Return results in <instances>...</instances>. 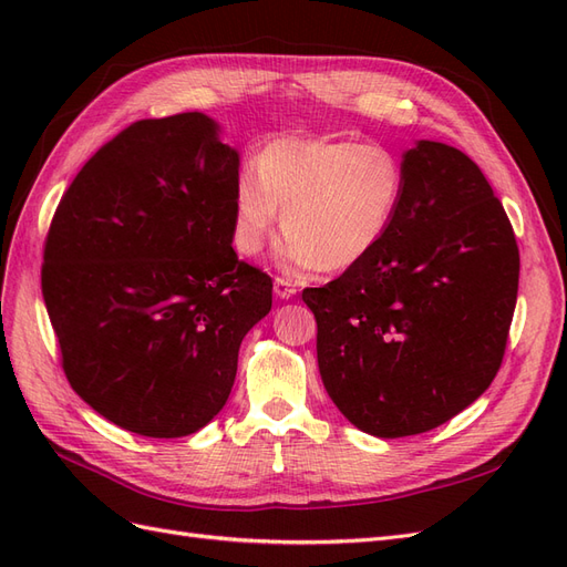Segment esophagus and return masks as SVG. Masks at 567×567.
<instances>
[{"label": "esophagus", "instance_id": "34e87169", "mask_svg": "<svg viewBox=\"0 0 567 567\" xmlns=\"http://www.w3.org/2000/svg\"><path fill=\"white\" fill-rule=\"evenodd\" d=\"M274 296H277L279 300H290L296 296V286L284 277H277L274 279Z\"/></svg>", "mask_w": 567, "mask_h": 567}]
</instances>
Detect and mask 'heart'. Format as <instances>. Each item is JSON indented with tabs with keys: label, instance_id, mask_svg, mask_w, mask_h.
Segmentation results:
<instances>
[{
	"label": "heart",
	"instance_id": "obj_1",
	"mask_svg": "<svg viewBox=\"0 0 567 567\" xmlns=\"http://www.w3.org/2000/svg\"><path fill=\"white\" fill-rule=\"evenodd\" d=\"M402 198L404 167L381 144L279 140L238 169L231 241L238 252L257 255L284 208L277 265L288 274L342 271L379 248Z\"/></svg>",
	"mask_w": 567,
	"mask_h": 567
}]
</instances>
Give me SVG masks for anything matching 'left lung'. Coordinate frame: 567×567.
I'll use <instances>...</instances> for the list:
<instances>
[{
	"instance_id": "obj_1",
	"label": "left lung",
	"mask_w": 567,
	"mask_h": 567,
	"mask_svg": "<svg viewBox=\"0 0 567 567\" xmlns=\"http://www.w3.org/2000/svg\"><path fill=\"white\" fill-rule=\"evenodd\" d=\"M404 198L362 262L302 300L326 392L359 431L419 435L473 404L502 367L520 255L499 198L454 146L402 156Z\"/></svg>"
}]
</instances>
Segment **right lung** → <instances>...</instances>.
<instances>
[{
	"label": "right lung",
	"mask_w": 567,
	"mask_h": 567,
	"mask_svg": "<svg viewBox=\"0 0 567 567\" xmlns=\"http://www.w3.org/2000/svg\"><path fill=\"white\" fill-rule=\"evenodd\" d=\"M238 151L203 113L140 120L68 186L42 296L68 383L144 437H184L229 400L271 279L231 248Z\"/></svg>",
	"instance_id": "right-lung-1"
}]
</instances>
